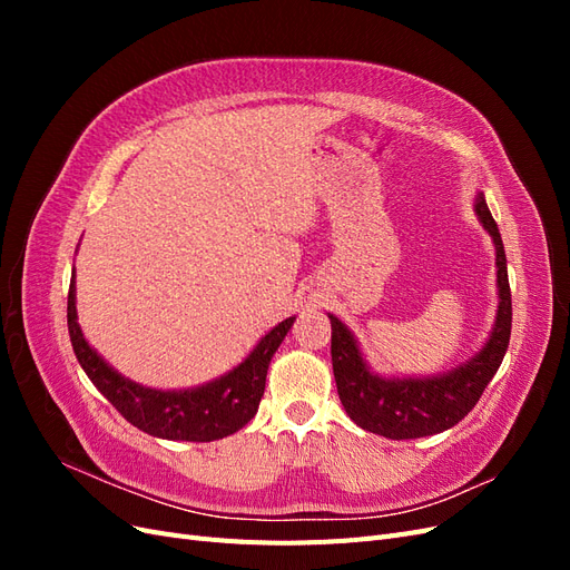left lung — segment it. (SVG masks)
I'll use <instances>...</instances> for the list:
<instances>
[{
    "instance_id": "1",
    "label": "left lung",
    "mask_w": 570,
    "mask_h": 570,
    "mask_svg": "<svg viewBox=\"0 0 570 570\" xmlns=\"http://www.w3.org/2000/svg\"><path fill=\"white\" fill-rule=\"evenodd\" d=\"M473 212L494 245L497 266V314L485 342L450 371L430 375H383L366 361L356 335L347 323L327 314L333 325V373L340 402L347 416L368 433L390 440H416L444 433L469 413L482 390L490 385L511 337V289L507 254L485 195L478 193Z\"/></svg>"
}]
</instances>
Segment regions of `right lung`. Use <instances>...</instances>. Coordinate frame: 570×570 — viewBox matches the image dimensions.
<instances>
[{"label": "right lung", "mask_w": 570, "mask_h": 570, "mask_svg": "<svg viewBox=\"0 0 570 570\" xmlns=\"http://www.w3.org/2000/svg\"><path fill=\"white\" fill-rule=\"evenodd\" d=\"M68 287V335L78 364L92 385L118 409L120 416L142 433L161 440L214 442L245 428L264 396L266 373L273 354L289 333L297 316L281 321L254 344L237 366L195 387H147L118 373L92 344L85 340L76 308V268Z\"/></svg>", "instance_id": "obj_1"}]
</instances>
